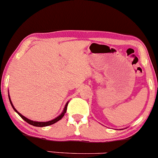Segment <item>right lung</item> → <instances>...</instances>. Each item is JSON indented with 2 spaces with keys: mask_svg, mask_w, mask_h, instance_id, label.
Here are the masks:
<instances>
[{
  "mask_svg": "<svg viewBox=\"0 0 158 158\" xmlns=\"http://www.w3.org/2000/svg\"><path fill=\"white\" fill-rule=\"evenodd\" d=\"M9 99H10V103H11V106H12V108H13V109L15 110V111L17 112L18 114H19V115L20 116V117H21V118H22V119H23V120H25V121H26V122H27V123H29V124L32 125V126H36V127H44V126H50V125H52V124H54V123H55L58 122V121H59V120H60V119H61V118H62L63 117H64V114L66 113V111H67V107H68V102L67 103V104H66V106H65V107H64V110H63V112H62V113H61V114H60V115L59 116V117H56V119H52V120L48 121V122H35V121H32V120H30V119H29L26 118V117H23V116L22 115V114H20L19 112L18 111V110H16L15 108H14L13 105H12V102H11V100H10V96H9Z\"/></svg>",
  "mask_w": 158,
  "mask_h": 158,
  "instance_id": "obj_1",
  "label": "right lung"
}]
</instances>
